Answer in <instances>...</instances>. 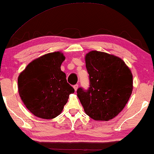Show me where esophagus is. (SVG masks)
<instances>
[{
	"mask_svg": "<svg viewBox=\"0 0 154 154\" xmlns=\"http://www.w3.org/2000/svg\"><path fill=\"white\" fill-rule=\"evenodd\" d=\"M78 88H79V85H78V84H75V85H73V88H74L75 91H76L77 89H78Z\"/></svg>",
	"mask_w": 154,
	"mask_h": 154,
	"instance_id": "obj_1",
	"label": "esophagus"
}]
</instances>
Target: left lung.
I'll list each match as a JSON object with an SVG mask.
<instances>
[{
  "label": "left lung",
  "mask_w": 154,
  "mask_h": 154,
  "mask_svg": "<svg viewBox=\"0 0 154 154\" xmlns=\"http://www.w3.org/2000/svg\"><path fill=\"white\" fill-rule=\"evenodd\" d=\"M90 87L79 88L77 96L86 114L95 121H107L116 116L132 92V74L121 58L96 50L85 55Z\"/></svg>",
  "instance_id": "obj_1"
}]
</instances>
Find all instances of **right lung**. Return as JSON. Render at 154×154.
I'll use <instances>...</instances> for the list:
<instances>
[{
	"label": "right lung",
	"mask_w": 154,
	"mask_h": 154,
	"mask_svg": "<svg viewBox=\"0 0 154 154\" xmlns=\"http://www.w3.org/2000/svg\"><path fill=\"white\" fill-rule=\"evenodd\" d=\"M62 52L40 57L27 65L18 77V91L23 103L35 116L52 119L62 112L74 89L61 71Z\"/></svg>",
	"instance_id": "obj_1"
}]
</instances>
